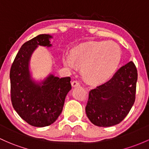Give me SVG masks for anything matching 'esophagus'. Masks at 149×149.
Here are the masks:
<instances>
[{
    "label": "esophagus",
    "mask_w": 149,
    "mask_h": 149,
    "mask_svg": "<svg viewBox=\"0 0 149 149\" xmlns=\"http://www.w3.org/2000/svg\"><path fill=\"white\" fill-rule=\"evenodd\" d=\"M72 86L73 87H79V86H80V84H79V81H73L72 82Z\"/></svg>",
    "instance_id": "esophagus-1"
}]
</instances>
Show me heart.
Returning <instances> with one entry per match:
<instances>
[{
  "instance_id": "1",
  "label": "heart",
  "mask_w": 149,
  "mask_h": 149,
  "mask_svg": "<svg viewBox=\"0 0 149 149\" xmlns=\"http://www.w3.org/2000/svg\"><path fill=\"white\" fill-rule=\"evenodd\" d=\"M121 51L113 41H92L83 43L71 51V56L64 55L62 61L67 68L73 69L75 63L81 66L83 77L91 84L108 81L117 70Z\"/></svg>"
}]
</instances>
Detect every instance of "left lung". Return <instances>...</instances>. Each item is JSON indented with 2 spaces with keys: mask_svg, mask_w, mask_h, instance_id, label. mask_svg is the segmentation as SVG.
I'll return each mask as SVG.
<instances>
[{
  "mask_svg": "<svg viewBox=\"0 0 149 149\" xmlns=\"http://www.w3.org/2000/svg\"><path fill=\"white\" fill-rule=\"evenodd\" d=\"M138 73L129 62L115 73L109 81L92 89L85 111L94 125L108 127L119 124L135 102Z\"/></svg>",
  "mask_w": 149,
  "mask_h": 149,
  "instance_id": "8db88e82",
  "label": "left lung"
}]
</instances>
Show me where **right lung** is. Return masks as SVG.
<instances>
[{
	"instance_id": "right-lung-1",
	"label": "right lung",
	"mask_w": 149,
	"mask_h": 149,
	"mask_svg": "<svg viewBox=\"0 0 149 149\" xmlns=\"http://www.w3.org/2000/svg\"><path fill=\"white\" fill-rule=\"evenodd\" d=\"M52 38L50 35L41 34L24 43L10 68L13 107L22 119L36 127L55 122L72 89L70 77L60 78L50 73L40 80L33 77L30 67L32 55L38 46L52 47Z\"/></svg>"
}]
</instances>
